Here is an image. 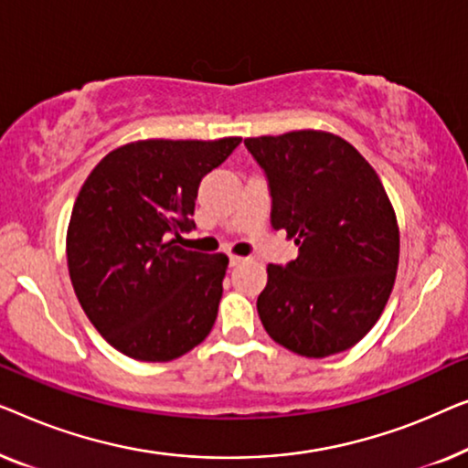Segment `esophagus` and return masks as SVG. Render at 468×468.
<instances>
[{
    "instance_id": "1",
    "label": "esophagus",
    "mask_w": 468,
    "mask_h": 468,
    "mask_svg": "<svg viewBox=\"0 0 468 468\" xmlns=\"http://www.w3.org/2000/svg\"><path fill=\"white\" fill-rule=\"evenodd\" d=\"M243 261H246V259H243V256H229V265H231V267L241 265Z\"/></svg>"
}]
</instances>
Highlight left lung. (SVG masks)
I'll list each match as a JSON object with an SVG mask.
<instances>
[{"instance_id": "obj_1", "label": "left lung", "mask_w": 468, "mask_h": 468, "mask_svg": "<svg viewBox=\"0 0 468 468\" xmlns=\"http://www.w3.org/2000/svg\"><path fill=\"white\" fill-rule=\"evenodd\" d=\"M267 177L271 227L299 256L267 267L256 309L269 337L307 358L356 346L384 312L399 227L381 180L352 144L324 131L250 137Z\"/></svg>"}]
</instances>
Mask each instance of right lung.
Returning <instances> with one entry per match:
<instances>
[{
    "mask_svg": "<svg viewBox=\"0 0 468 468\" xmlns=\"http://www.w3.org/2000/svg\"><path fill=\"white\" fill-rule=\"evenodd\" d=\"M239 142L127 144L82 184L68 229L71 286L101 337L124 356L167 363L212 331L229 259L177 241L195 229L203 176Z\"/></svg>",
    "mask_w": 468,
    "mask_h": 468,
    "instance_id": "add662e5",
    "label": "right lung"
}]
</instances>
